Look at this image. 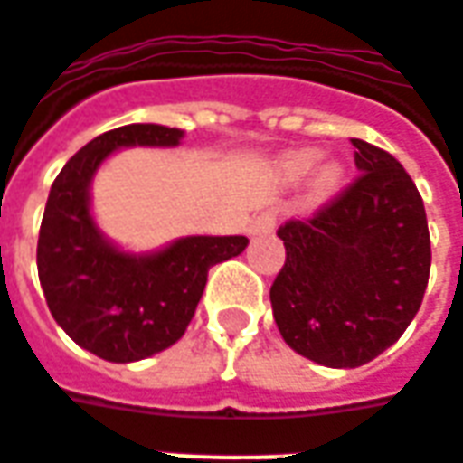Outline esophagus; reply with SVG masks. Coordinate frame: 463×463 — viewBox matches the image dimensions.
Returning <instances> with one entry per match:
<instances>
[{"label": "esophagus", "mask_w": 463, "mask_h": 463, "mask_svg": "<svg viewBox=\"0 0 463 463\" xmlns=\"http://www.w3.org/2000/svg\"><path fill=\"white\" fill-rule=\"evenodd\" d=\"M275 222H278V211H260L250 222V235H260V232H270L275 228Z\"/></svg>", "instance_id": "34e87169"}]
</instances>
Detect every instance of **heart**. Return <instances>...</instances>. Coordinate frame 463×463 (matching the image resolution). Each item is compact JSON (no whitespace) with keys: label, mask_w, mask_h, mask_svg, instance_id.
I'll use <instances>...</instances> for the list:
<instances>
[{"label":"heart","mask_w":463,"mask_h":463,"mask_svg":"<svg viewBox=\"0 0 463 463\" xmlns=\"http://www.w3.org/2000/svg\"><path fill=\"white\" fill-rule=\"evenodd\" d=\"M315 161H317V153L315 151L290 153L285 158V175L288 178H300V175L310 171ZM337 185H340V168L335 163H322V165L315 168V173H312V193L315 195H327Z\"/></svg>","instance_id":"1"}]
</instances>
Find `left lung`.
<instances>
[{
  "instance_id": "left-lung-1",
  "label": "left lung",
  "mask_w": 463,
  "mask_h": 463,
  "mask_svg": "<svg viewBox=\"0 0 463 463\" xmlns=\"http://www.w3.org/2000/svg\"><path fill=\"white\" fill-rule=\"evenodd\" d=\"M359 175L278 228L285 265L270 288L282 340L335 369L362 367L404 335L431 268L424 203L392 153L352 138Z\"/></svg>"
}]
</instances>
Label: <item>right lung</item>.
Instances as JSON below:
<instances>
[{"label":"right lung","mask_w":463,"mask_h":463,"mask_svg":"<svg viewBox=\"0 0 463 463\" xmlns=\"http://www.w3.org/2000/svg\"><path fill=\"white\" fill-rule=\"evenodd\" d=\"M183 131L131 123L96 136L69 158L49 191L36 242L46 305L61 330L109 362H136L188 330L208 270L241 255L245 235H193L153 255H126L101 238L89 213V183L123 146H175Z\"/></svg>","instance_id":"add662e5"}]
</instances>
